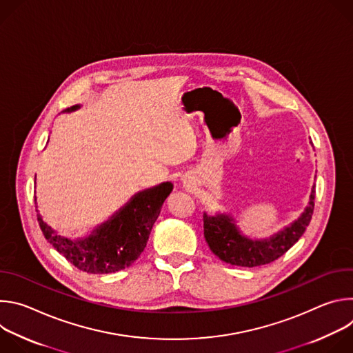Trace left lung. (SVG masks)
Returning a JSON list of instances; mask_svg holds the SVG:
<instances>
[{
	"mask_svg": "<svg viewBox=\"0 0 353 353\" xmlns=\"http://www.w3.org/2000/svg\"><path fill=\"white\" fill-rule=\"evenodd\" d=\"M313 185L307 207L292 223L268 239H250L241 233L230 214L204 212V237L212 253L222 261L237 267H259L283 256L309 226L314 210Z\"/></svg>",
	"mask_w": 353,
	"mask_h": 353,
	"instance_id": "obj_1",
	"label": "left lung"
}]
</instances>
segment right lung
Returning a JSON list of instances; mask_svg holds the SVG:
<instances>
[{
    "instance_id": "1",
    "label": "right lung",
    "mask_w": 353,
    "mask_h": 353,
    "mask_svg": "<svg viewBox=\"0 0 353 353\" xmlns=\"http://www.w3.org/2000/svg\"><path fill=\"white\" fill-rule=\"evenodd\" d=\"M79 108L75 105L63 113ZM172 190L173 184L165 181L134 194L106 222L96 226L90 234L75 240L60 236L48 226L36 205L37 221L46 240L78 270L88 274H112L130 267L141 256Z\"/></svg>"
}]
</instances>
